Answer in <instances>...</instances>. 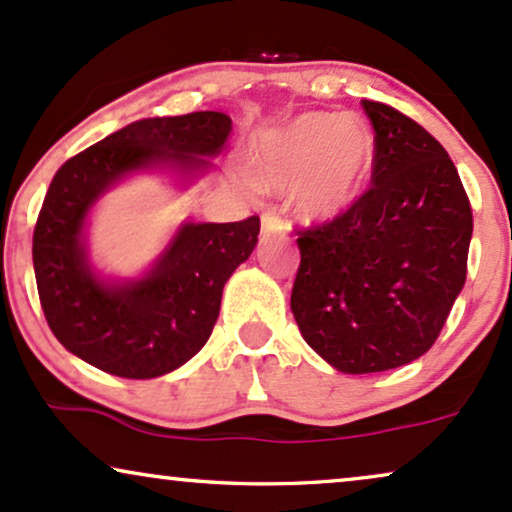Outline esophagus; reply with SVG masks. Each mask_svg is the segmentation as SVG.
Instances as JSON below:
<instances>
[{
	"label": "esophagus",
	"instance_id": "esophagus-1",
	"mask_svg": "<svg viewBox=\"0 0 512 512\" xmlns=\"http://www.w3.org/2000/svg\"><path fill=\"white\" fill-rule=\"evenodd\" d=\"M286 231V222L276 215V212H264L262 215V234L271 236V234H283Z\"/></svg>",
	"mask_w": 512,
	"mask_h": 512
}]
</instances>
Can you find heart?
<instances>
[{
	"label": "heart",
	"mask_w": 512,
	"mask_h": 512,
	"mask_svg": "<svg viewBox=\"0 0 512 512\" xmlns=\"http://www.w3.org/2000/svg\"><path fill=\"white\" fill-rule=\"evenodd\" d=\"M373 163V134L364 120L307 113L257 148L255 172L271 191L293 189L297 215L326 222L359 196Z\"/></svg>",
	"instance_id": "heart-1"
}]
</instances>
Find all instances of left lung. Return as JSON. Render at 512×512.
I'll use <instances>...</instances> for the list:
<instances>
[{"mask_svg": "<svg viewBox=\"0 0 512 512\" xmlns=\"http://www.w3.org/2000/svg\"><path fill=\"white\" fill-rule=\"evenodd\" d=\"M375 132L371 189L302 231L290 309L304 342L340 373L411 364L435 345L463 290L470 200L444 146L418 122L361 101Z\"/></svg>", "mask_w": 512, "mask_h": 512, "instance_id": "8db88e82", "label": "left lung"}]
</instances>
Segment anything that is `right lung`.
Returning <instances> with one entry per match:
<instances>
[{
    "instance_id": "add662e5",
    "label": "right lung",
    "mask_w": 512,
    "mask_h": 512,
    "mask_svg": "<svg viewBox=\"0 0 512 512\" xmlns=\"http://www.w3.org/2000/svg\"><path fill=\"white\" fill-rule=\"evenodd\" d=\"M231 118L198 111L144 118L108 134L54 174L32 236L37 293L56 340L111 375L158 378L203 349L222 290L252 255L260 217L184 222L144 274L103 276L92 264L87 226L106 191L141 172H167L189 186L226 148Z\"/></svg>"
}]
</instances>
